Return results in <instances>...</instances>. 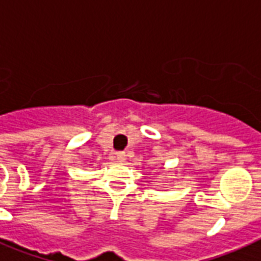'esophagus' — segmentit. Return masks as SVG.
<instances>
[{
	"label": "esophagus",
	"instance_id": "34e87169",
	"mask_svg": "<svg viewBox=\"0 0 261 261\" xmlns=\"http://www.w3.org/2000/svg\"><path fill=\"white\" fill-rule=\"evenodd\" d=\"M116 160H118L119 163H124L126 154H124V153H116Z\"/></svg>",
	"mask_w": 261,
	"mask_h": 261
}]
</instances>
